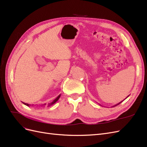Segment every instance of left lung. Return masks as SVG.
I'll return each instance as SVG.
<instances>
[{"label": "left lung", "instance_id": "8db88e82", "mask_svg": "<svg viewBox=\"0 0 147 147\" xmlns=\"http://www.w3.org/2000/svg\"><path fill=\"white\" fill-rule=\"evenodd\" d=\"M129 96H127V97H126V98H127V97H129ZM123 100H122V101H121V102H119V103H118V104H116V105H113V106H112V107H115V106H117V105H119V104H121V102H123ZM99 105H100V104H99ZM101 106H102V105H101Z\"/></svg>", "mask_w": 147, "mask_h": 147}]
</instances>
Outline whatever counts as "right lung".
<instances>
[{"instance_id":"add662e5","label":"right lung","mask_w":147,"mask_h":147,"mask_svg":"<svg viewBox=\"0 0 147 147\" xmlns=\"http://www.w3.org/2000/svg\"><path fill=\"white\" fill-rule=\"evenodd\" d=\"M61 97V94H59L58 96H57L56 98L55 99V100H53V102H51V103H50V104H48V107H50L51 105H53L54 104H55L56 102L59 100V97ZM23 103L24 104V105H27V106H29V107H30V104H27V103H24V102H23ZM45 105V104H43V105H42V106H43V105Z\"/></svg>"}]
</instances>
